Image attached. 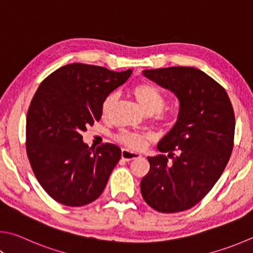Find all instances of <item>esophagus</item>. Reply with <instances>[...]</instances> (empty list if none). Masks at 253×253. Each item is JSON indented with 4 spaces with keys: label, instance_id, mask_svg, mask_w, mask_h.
Here are the masks:
<instances>
[{
    "label": "esophagus",
    "instance_id": "1",
    "mask_svg": "<svg viewBox=\"0 0 253 253\" xmlns=\"http://www.w3.org/2000/svg\"><path fill=\"white\" fill-rule=\"evenodd\" d=\"M141 155L138 153H135V151H130L128 149H123L122 150V158L126 162H130V160H134L137 158H140Z\"/></svg>",
    "mask_w": 253,
    "mask_h": 253
}]
</instances>
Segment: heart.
Returning <instances> with one entry per match:
<instances>
[{
	"mask_svg": "<svg viewBox=\"0 0 253 253\" xmlns=\"http://www.w3.org/2000/svg\"><path fill=\"white\" fill-rule=\"evenodd\" d=\"M132 94H134L136 100L140 105V107L144 109L146 113H158L159 118L162 119H168L170 117L169 114H163L160 112L165 106L166 99H165L164 94L155 85H151L149 83H139V84H137L134 88H132ZM116 100V93L108 94L106 97L104 98L102 103L103 116L106 117L111 114ZM146 138V135L128 130H123L119 132L117 136V139L121 141L122 144L126 145L128 148L135 150L141 149L142 147H144Z\"/></svg>",
	"mask_w": 253,
	"mask_h": 253,
	"instance_id": "b5f03b06",
	"label": "heart"
}]
</instances>
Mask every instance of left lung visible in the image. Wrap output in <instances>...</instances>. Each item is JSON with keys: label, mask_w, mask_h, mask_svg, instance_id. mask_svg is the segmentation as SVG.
I'll return each mask as SVG.
<instances>
[{"label": "left lung", "mask_w": 253, "mask_h": 253, "mask_svg": "<svg viewBox=\"0 0 253 253\" xmlns=\"http://www.w3.org/2000/svg\"><path fill=\"white\" fill-rule=\"evenodd\" d=\"M142 75L179 100L177 122L157 145L162 155L147 157L150 169L140 182L142 198L159 212L190 209L211 190L230 159L236 127L231 102L223 87L195 67L145 70Z\"/></svg>", "instance_id": "8db88e82"}]
</instances>
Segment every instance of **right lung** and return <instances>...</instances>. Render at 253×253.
<instances>
[{
    "instance_id": "right-lung-1",
    "label": "right lung",
    "mask_w": 253,
    "mask_h": 253,
    "mask_svg": "<svg viewBox=\"0 0 253 253\" xmlns=\"http://www.w3.org/2000/svg\"><path fill=\"white\" fill-rule=\"evenodd\" d=\"M131 73L74 63L41 83L27 112L26 151L35 177L57 203L85 206L104 191L122 150L113 144L89 148L82 132L99 121L104 98Z\"/></svg>"
}]
</instances>
